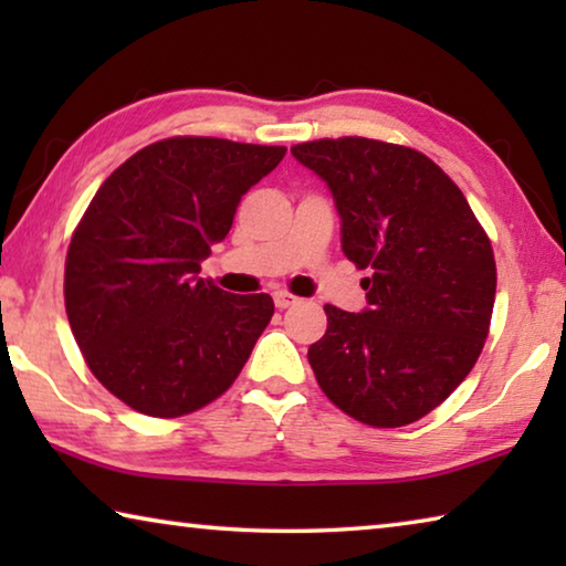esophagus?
<instances>
[{"label": "esophagus", "mask_w": 566, "mask_h": 566, "mask_svg": "<svg viewBox=\"0 0 566 566\" xmlns=\"http://www.w3.org/2000/svg\"><path fill=\"white\" fill-rule=\"evenodd\" d=\"M274 304H276V310H286V306L296 304V296L290 294V292H276L274 294Z\"/></svg>", "instance_id": "obj_1"}]
</instances>
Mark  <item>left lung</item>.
Instances as JSON below:
<instances>
[{
  "mask_svg": "<svg viewBox=\"0 0 566 566\" xmlns=\"http://www.w3.org/2000/svg\"><path fill=\"white\" fill-rule=\"evenodd\" d=\"M292 155L327 181L342 249L361 280L359 314L327 304L306 357L334 405L369 427H405L462 385L490 334L496 264L467 199L417 149L367 137Z\"/></svg>",
  "mask_w": 566,
  "mask_h": 566,
  "instance_id": "obj_1",
  "label": "left lung"
}]
</instances>
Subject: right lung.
<instances>
[{
    "label": "right lung",
    "instance_id": "obj_1",
    "mask_svg": "<svg viewBox=\"0 0 566 566\" xmlns=\"http://www.w3.org/2000/svg\"><path fill=\"white\" fill-rule=\"evenodd\" d=\"M286 147L171 137L117 167L76 224L64 304L87 367L149 417H181L232 387L270 324V294L199 276L237 207Z\"/></svg>",
    "mask_w": 566,
    "mask_h": 566
}]
</instances>
